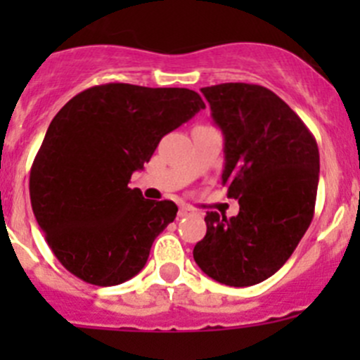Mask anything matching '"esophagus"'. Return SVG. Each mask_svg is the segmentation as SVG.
<instances>
[{"instance_id": "esophagus-1", "label": "esophagus", "mask_w": 360, "mask_h": 360, "mask_svg": "<svg viewBox=\"0 0 360 360\" xmlns=\"http://www.w3.org/2000/svg\"><path fill=\"white\" fill-rule=\"evenodd\" d=\"M190 214H193V209H191V207L183 205V207H181V209H179V217L190 216Z\"/></svg>"}]
</instances>
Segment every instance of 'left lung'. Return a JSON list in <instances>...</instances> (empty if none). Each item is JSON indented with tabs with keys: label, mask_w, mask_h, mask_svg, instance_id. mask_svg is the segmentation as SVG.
Wrapping results in <instances>:
<instances>
[{
	"label": "left lung",
	"mask_w": 360,
	"mask_h": 360,
	"mask_svg": "<svg viewBox=\"0 0 360 360\" xmlns=\"http://www.w3.org/2000/svg\"><path fill=\"white\" fill-rule=\"evenodd\" d=\"M202 94L224 136L223 184L240 210L230 219L207 212L193 257L214 281L248 288L284 266L314 219L317 141L264 86L221 83Z\"/></svg>",
	"instance_id": "left-lung-1"
}]
</instances>
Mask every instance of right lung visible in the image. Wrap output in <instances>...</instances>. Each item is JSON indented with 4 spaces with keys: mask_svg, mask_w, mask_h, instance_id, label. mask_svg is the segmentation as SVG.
Listing matches in <instances>:
<instances>
[{
    "mask_svg": "<svg viewBox=\"0 0 360 360\" xmlns=\"http://www.w3.org/2000/svg\"><path fill=\"white\" fill-rule=\"evenodd\" d=\"M205 108L190 89L106 83L53 116L29 177L32 212L68 271L94 285L139 274L155 238L176 219L170 200L129 188L160 139Z\"/></svg>",
    "mask_w": 360,
    "mask_h": 360,
    "instance_id": "obj_1",
    "label": "right lung"
}]
</instances>
